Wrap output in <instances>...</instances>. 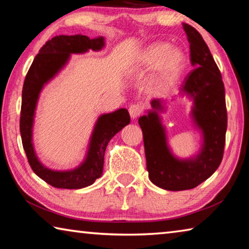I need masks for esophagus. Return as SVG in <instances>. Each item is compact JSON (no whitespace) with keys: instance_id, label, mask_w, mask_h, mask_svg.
Masks as SVG:
<instances>
[{"instance_id":"esophagus-1","label":"esophagus","mask_w":249,"mask_h":249,"mask_svg":"<svg viewBox=\"0 0 249 249\" xmlns=\"http://www.w3.org/2000/svg\"><path fill=\"white\" fill-rule=\"evenodd\" d=\"M128 112H129V115H130V117H132V119H137V117L141 116V114L142 113V108L141 105L134 104L129 107Z\"/></svg>"}]
</instances>
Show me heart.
Segmentation results:
<instances>
[{"instance_id": "obj_1", "label": "heart", "mask_w": 249, "mask_h": 249, "mask_svg": "<svg viewBox=\"0 0 249 249\" xmlns=\"http://www.w3.org/2000/svg\"><path fill=\"white\" fill-rule=\"evenodd\" d=\"M141 64L146 69L158 66L157 73L153 79L156 90H162L174 83L184 68V54L177 48L167 45H154L142 54Z\"/></svg>"}]
</instances>
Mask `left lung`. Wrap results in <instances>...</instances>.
<instances>
[{
	"label": "left lung",
	"mask_w": 249,
	"mask_h": 249,
	"mask_svg": "<svg viewBox=\"0 0 249 249\" xmlns=\"http://www.w3.org/2000/svg\"><path fill=\"white\" fill-rule=\"evenodd\" d=\"M182 25L195 69L185 77L180 92L193 100L191 116L203 136L201 150L189 159L172 155L158 114L165 112V102L160 99L151 101L153 109L138 120L144 136L149 179L169 191L196 188L215 172L224 154L227 128L225 89L218 67L200 33L189 24Z\"/></svg>",
	"instance_id": "obj_1"
}]
</instances>
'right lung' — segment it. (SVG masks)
<instances>
[{
  "label": "right lung",
  "mask_w": 249,
  "mask_h": 249,
  "mask_svg": "<svg viewBox=\"0 0 249 249\" xmlns=\"http://www.w3.org/2000/svg\"><path fill=\"white\" fill-rule=\"evenodd\" d=\"M103 47V37L91 39L84 35L56 36L40 48L25 78L19 121L23 147L33 171L54 188L81 189L91 185L100 178L103 172L104 153L108 142L130 122L126 108H120L113 113L101 115L92 133L87 157L81 165L73 170L56 171L48 169L39 161L34 150V115L41 89L64 68L71 53H82L89 49L96 52Z\"/></svg>",
  "instance_id": "add662e5"
}]
</instances>
